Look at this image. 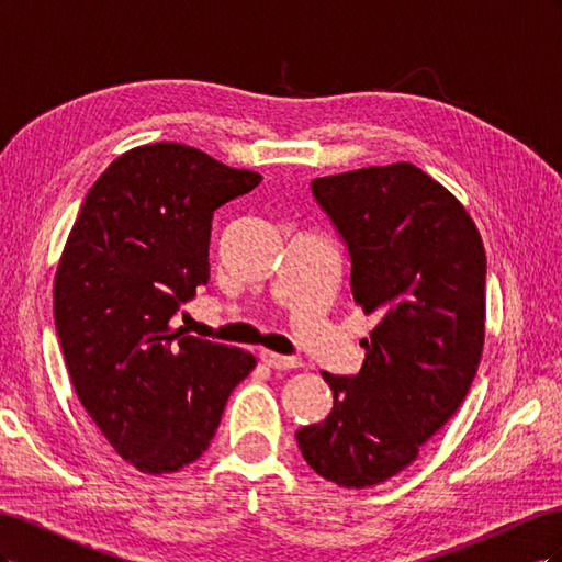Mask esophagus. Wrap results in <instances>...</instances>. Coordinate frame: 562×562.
Instances as JSON below:
<instances>
[{
  "mask_svg": "<svg viewBox=\"0 0 562 562\" xmlns=\"http://www.w3.org/2000/svg\"><path fill=\"white\" fill-rule=\"evenodd\" d=\"M260 359H262L269 368H277V370L300 368V359H293V356H281V353H274V351H262Z\"/></svg>",
  "mask_w": 562,
  "mask_h": 562,
  "instance_id": "1",
  "label": "esophagus"
}]
</instances>
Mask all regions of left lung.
Returning a JSON list of instances; mask_svg holds the SVG:
<instances>
[{
    "mask_svg": "<svg viewBox=\"0 0 562 562\" xmlns=\"http://www.w3.org/2000/svg\"><path fill=\"white\" fill-rule=\"evenodd\" d=\"M312 194L349 252L353 304L378 323L356 375L321 372L333 411L295 438L318 475L361 490L413 464L467 398L487 260L462 203L413 164L316 178Z\"/></svg>",
    "mask_w": 562,
    "mask_h": 562,
    "instance_id": "8db88e82",
    "label": "left lung"
}]
</instances>
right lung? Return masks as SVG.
<instances>
[{
	"label": "right lung",
	"instance_id": "add662e5",
	"mask_svg": "<svg viewBox=\"0 0 562 562\" xmlns=\"http://www.w3.org/2000/svg\"><path fill=\"white\" fill-rule=\"evenodd\" d=\"M262 176L178 143L135 147L81 203L56 271L67 372L112 448L143 473H173L211 446L250 351L171 330L209 283L213 213Z\"/></svg>",
	"mask_w": 562,
	"mask_h": 562
}]
</instances>
